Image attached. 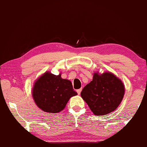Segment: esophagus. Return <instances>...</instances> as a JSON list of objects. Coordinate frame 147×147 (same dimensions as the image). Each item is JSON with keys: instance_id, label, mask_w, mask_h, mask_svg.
Returning <instances> with one entry per match:
<instances>
[{"instance_id": "esophagus-1", "label": "esophagus", "mask_w": 147, "mask_h": 147, "mask_svg": "<svg viewBox=\"0 0 147 147\" xmlns=\"http://www.w3.org/2000/svg\"><path fill=\"white\" fill-rule=\"evenodd\" d=\"M81 91H82V89H78V90H77V93L78 94V95L80 94Z\"/></svg>"}]
</instances>
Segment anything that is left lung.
I'll list each match as a JSON object with an SVG mask.
<instances>
[{
    "instance_id": "8db88e82",
    "label": "left lung",
    "mask_w": 147,
    "mask_h": 147,
    "mask_svg": "<svg viewBox=\"0 0 147 147\" xmlns=\"http://www.w3.org/2000/svg\"><path fill=\"white\" fill-rule=\"evenodd\" d=\"M125 88L122 81L109 71L94 72L93 80L81 91V97L96 115L115 111L123 99Z\"/></svg>"
}]
</instances>
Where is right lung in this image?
<instances>
[{
    "mask_svg": "<svg viewBox=\"0 0 147 147\" xmlns=\"http://www.w3.org/2000/svg\"><path fill=\"white\" fill-rule=\"evenodd\" d=\"M32 97L38 108L47 113H57L65 109L69 100L78 94L73 89L71 82L45 72L36 79L32 88Z\"/></svg>",
    "mask_w": 147,
    "mask_h": 147,
    "instance_id": "add662e5",
    "label": "right lung"
}]
</instances>
